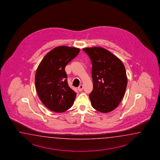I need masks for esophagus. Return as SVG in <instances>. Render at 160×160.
Returning <instances> with one entry per match:
<instances>
[{
	"mask_svg": "<svg viewBox=\"0 0 160 160\" xmlns=\"http://www.w3.org/2000/svg\"><path fill=\"white\" fill-rule=\"evenodd\" d=\"M83 85H79V86L78 88V90L79 92H81L82 90H83Z\"/></svg>",
	"mask_w": 160,
	"mask_h": 160,
	"instance_id": "1",
	"label": "esophagus"
}]
</instances>
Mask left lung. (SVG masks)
<instances>
[{"label": "left lung", "instance_id": "left-lung-1", "mask_svg": "<svg viewBox=\"0 0 160 160\" xmlns=\"http://www.w3.org/2000/svg\"><path fill=\"white\" fill-rule=\"evenodd\" d=\"M92 63L93 90L89 97L92 107L100 112H112L118 106L126 91L128 78L122 61L99 47L83 48Z\"/></svg>", "mask_w": 160, "mask_h": 160}]
</instances>
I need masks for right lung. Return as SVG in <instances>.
<instances>
[{
	"instance_id": "1",
	"label": "right lung",
	"mask_w": 160,
	"mask_h": 160,
	"mask_svg": "<svg viewBox=\"0 0 160 160\" xmlns=\"http://www.w3.org/2000/svg\"><path fill=\"white\" fill-rule=\"evenodd\" d=\"M80 49L59 46L48 52L38 67L35 83L38 95L48 109L62 112L72 107L76 92L68 86L65 66Z\"/></svg>"
}]
</instances>
